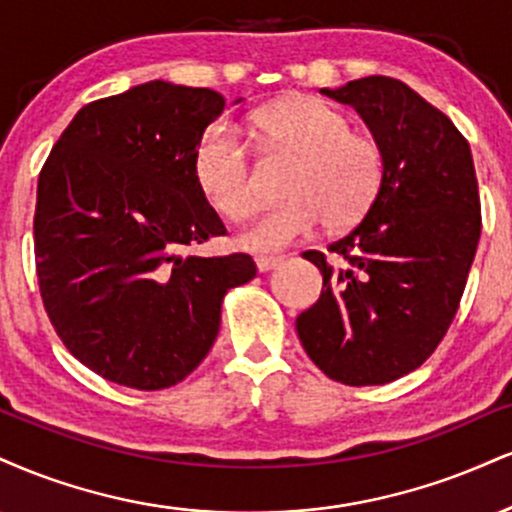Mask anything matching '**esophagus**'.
Instances as JSON below:
<instances>
[{"mask_svg":"<svg viewBox=\"0 0 512 512\" xmlns=\"http://www.w3.org/2000/svg\"><path fill=\"white\" fill-rule=\"evenodd\" d=\"M283 262V257H257L255 260V264H257V269H260V272H272V269H276L279 267V264Z\"/></svg>","mask_w":512,"mask_h":512,"instance_id":"esophagus-1","label":"esophagus"}]
</instances>
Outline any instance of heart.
<instances>
[{"mask_svg":"<svg viewBox=\"0 0 512 512\" xmlns=\"http://www.w3.org/2000/svg\"><path fill=\"white\" fill-rule=\"evenodd\" d=\"M257 138L288 152L295 164L283 178L286 200L267 207L240 236L257 252L283 250L307 238L319 224L348 229L374 205L384 186V147L369 131L350 128L348 116L315 97H288L252 119ZM195 178L217 212L233 221L257 205L252 162L229 123L207 128L195 150Z\"/></svg>","mask_w":512,"mask_h":512,"instance_id":"heart-1","label":"heart"}]
</instances>
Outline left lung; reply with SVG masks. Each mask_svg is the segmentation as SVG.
I'll list each match as a JSON object with an SVG mask.
<instances>
[{
    "mask_svg": "<svg viewBox=\"0 0 512 512\" xmlns=\"http://www.w3.org/2000/svg\"><path fill=\"white\" fill-rule=\"evenodd\" d=\"M322 95L350 104L384 147V186L365 219L303 252L322 272V295L295 319L300 343L329 379L389 384L446 336L482 233L477 176L465 135L396 78L367 76Z\"/></svg>",
    "mask_w": 512,
    "mask_h": 512,
    "instance_id": "left-lung-1",
    "label": "left lung"
}]
</instances>
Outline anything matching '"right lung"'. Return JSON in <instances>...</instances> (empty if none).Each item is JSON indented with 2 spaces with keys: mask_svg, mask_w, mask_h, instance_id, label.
I'll list each match as a JSON object with an SVG mask.
<instances>
[{
  "mask_svg": "<svg viewBox=\"0 0 512 512\" xmlns=\"http://www.w3.org/2000/svg\"><path fill=\"white\" fill-rule=\"evenodd\" d=\"M209 88L152 83L85 104L38 178L35 269L69 353L102 379L169 389L205 360L221 303L255 279L250 255L197 257L224 236L195 150L224 112Z\"/></svg>",
  "mask_w": 512,
  "mask_h": 512,
  "instance_id": "right-lung-1",
  "label": "right lung"
}]
</instances>
